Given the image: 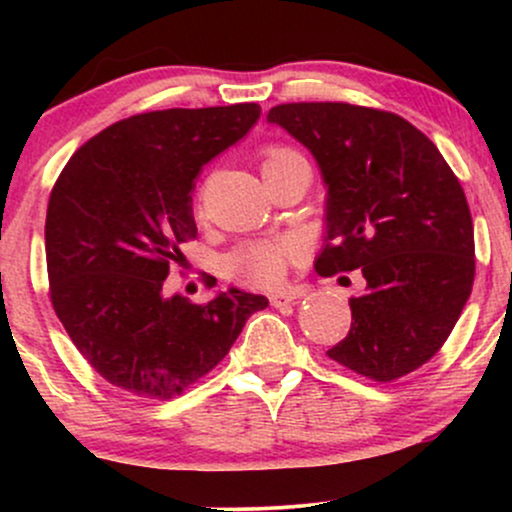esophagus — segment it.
Wrapping results in <instances>:
<instances>
[{"instance_id": "1", "label": "esophagus", "mask_w": 512, "mask_h": 512, "mask_svg": "<svg viewBox=\"0 0 512 512\" xmlns=\"http://www.w3.org/2000/svg\"><path fill=\"white\" fill-rule=\"evenodd\" d=\"M296 293L293 291H276V293H272V296H269V303L274 305V308H284V305H291V303H296Z\"/></svg>"}]
</instances>
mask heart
<instances>
[{
    "instance_id": "1",
    "label": "heart",
    "mask_w": 512,
    "mask_h": 512,
    "mask_svg": "<svg viewBox=\"0 0 512 512\" xmlns=\"http://www.w3.org/2000/svg\"><path fill=\"white\" fill-rule=\"evenodd\" d=\"M303 158L298 151L289 149L284 144L264 146L262 151V173L267 170L284 166V163L298 161ZM204 211V187H199L195 197V216H202ZM305 260V245L298 238H276V240H260L248 248H240L231 257L233 274L243 284L255 286V289H272L286 279L293 264H301Z\"/></svg>"
}]
</instances>
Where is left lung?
<instances>
[{
	"label": "left lung",
	"mask_w": 512,
	"mask_h": 512,
	"mask_svg": "<svg viewBox=\"0 0 512 512\" xmlns=\"http://www.w3.org/2000/svg\"><path fill=\"white\" fill-rule=\"evenodd\" d=\"M269 122L308 146L327 185L317 274L361 269L351 330L327 351L375 383L438 354L474 284L467 197L438 146L395 113L351 103H284Z\"/></svg>",
	"instance_id": "1"
}]
</instances>
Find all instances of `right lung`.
<instances>
[{"label": "right lung", "instance_id": "1", "mask_svg": "<svg viewBox=\"0 0 512 512\" xmlns=\"http://www.w3.org/2000/svg\"><path fill=\"white\" fill-rule=\"evenodd\" d=\"M257 117V103L132 115L88 139L52 187L45 219L52 308L110 385L146 399L182 395L269 305L238 289L192 303L163 286L170 264L182 260L180 245L197 238L190 195L197 173Z\"/></svg>", "mask_w": 512, "mask_h": 512}]
</instances>
